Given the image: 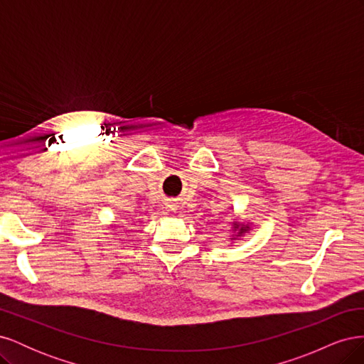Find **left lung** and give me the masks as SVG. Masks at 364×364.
<instances>
[{
    "instance_id": "obj_1",
    "label": "left lung",
    "mask_w": 364,
    "mask_h": 364,
    "mask_svg": "<svg viewBox=\"0 0 364 364\" xmlns=\"http://www.w3.org/2000/svg\"><path fill=\"white\" fill-rule=\"evenodd\" d=\"M232 226H234L232 230L235 232V237H232L230 240H234V238H238V237H241V235H245L246 232H249V230H250V225H245V223H237V222H234Z\"/></svg>"
}]
</instances>
